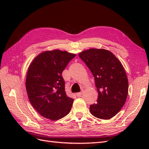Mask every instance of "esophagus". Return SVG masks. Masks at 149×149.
Instances as JSON below:
<instances>
[{"label": "esophagus", "mask_w": 149, "mask_h": 149, "mask_svg": "<svg viewBox=\"0 0 149 149\" xmlns=\"http://www.w3.org/2000/svg\"><path fill=\"white\" fill-rule=\"evenodd\" d=\"M81 95H82V93H76V96H77V97H80V96H81Z\"/></svg>", "instance_id": "obj_1"}]
</instances>
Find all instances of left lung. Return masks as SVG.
Listing matches in <instances>:
<instances>
[{
  "label": "left lung",
  "mask_w": 149,
  "mask_h": 149,
  "mask_svg": "<svg viewBox=\"0 0 149 149\" xmlns=\"http://www.w3.org/2000/svg\"><path fill=\"white\" fill-rule=\"evenodd\" d=\"M79 56L91 71L98 92L97 103L90 106V112L99 119L113 118L124 105L128 94V79L123 65L105 49H86Z\"/></svg>",
  "instance_id": "obj_1"
}]
</instances>
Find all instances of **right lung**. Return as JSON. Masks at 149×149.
Wrapping results in <instances>:
<instances>
[{
	"instance_id": "1",
	"label": "right lung",
	"mask_w": 149,
	"mask_h": 149,
	"mask_svg": "<svg viewBox=\"0 0 149 149\" xmlns=\"http://www.w3.org/2000/svg\"><path fill=\"white\" fill-rule=\"evenodd\" d=\"M75 54L60 49L45 51L31 61L26 73V90L31 104L45 118L60 119L71 111L61 74Z\"/></svg>"
}]
</instances>
